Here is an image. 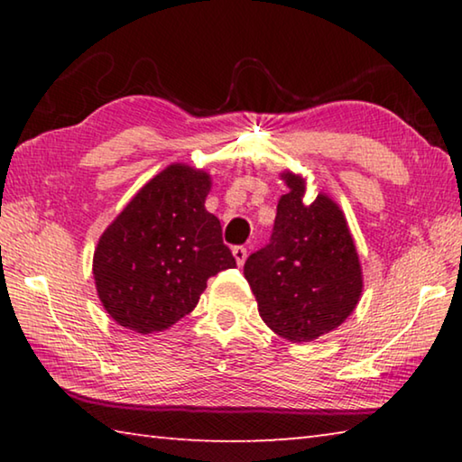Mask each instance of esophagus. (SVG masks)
Returning <instances> with one entry per match:
<instances>
[{
	"label": "esophagus",
	"mask_w": 462,
	"mask_h": 462,
	"mask_svg": "<svg viewBox=\"0 0 462 462\" xmlns=\"http://www.w3.org/2000/svg\"><path fill=\"white\" fill-rule=\"evenodd\" d=\"M232 254H234V259H236L238 267H242V264H245V261H246V248L245 246H234Z\"/></svg>",
	"instance_id": "obj_1"
}]
</instances>
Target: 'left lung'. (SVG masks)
I'll return each instance as SVG.
<instances>
[{"label":"left lung","mask_w":462,"mask_h":462,"mask_svg":"<svg viewBox=\"0 0 462 462\" xmlns=\"http://www.w3.org/2000/svg\"><path fill=\"white\" fill-rule=\"evenodd\" d=\"M289 191L277 203L271 242L250 254L245 277L263 322L289 342H311L353 314L363 293V269L348 222L330 195L303 201L308 183L281 173Z\"/></svg>","instance_id":"1"}]
</instances>
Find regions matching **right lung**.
Returning <instances> with one entry per match:
<instances>
[{
	"label": "right lung",
	"instance_id": "obj_1",
	"mask_svg": "<svg viewBox=\"0 0 462 462\" xmlns=\"http://www.w3.org/2000/svg\"><path fill=\"white\" fill-rule=\"evenodd\" d=\"M212 175L173 162L143 185L93 253V279L109 318L136 334L162 332L198 306L208 279L236 261L206 209Z\"/></svg>",
	"mask_w": 462,
	"mask_h": 462
}]
</instances>
